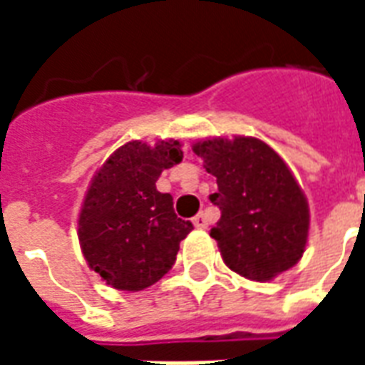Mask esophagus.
<instances>
[{
  "label": "esophagus",
  "mask_w": 365,
  "mask_h": 365,
  "mask_svg": "<svg viewBox=\"0 0 365 365\" xmlns=\"http://www.w3.org/2000/svg\"><path fill=\"white\" fill-rule=\"evenodd\" d=\"M207 225H209V221H207L205 213H199L193 217V227L195 229H207Z\"/></svg>",
  "instance_id": "34e87169"
}]
</instances>
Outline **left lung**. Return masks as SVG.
<instances>
[{
	"instance_id": "1",
	"label": "left lung",
	"mask_w": 365,
	"mask_h": 365,
	"mask_svg": "<svg viewBox=\"0 0 365 365\" xmlns=\"http://www.w3.org/2000/svg\"><path fill=\"white\" fill-rule=\"evenodd\" d=\"M217 178L211 203L221 219L211 237L232 272L269 282L293 268L305 252L309 205L277 152L252 136L209 138L193 144Z\"/></svg>"
}]
</instances>
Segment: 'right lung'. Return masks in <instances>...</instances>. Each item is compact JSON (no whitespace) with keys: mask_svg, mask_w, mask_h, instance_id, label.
Wrapping results in <instances>:
<instances>
[{"mask_svg":"<svg viewBox=\"0 0 365 365\" xmlns=\"http://www.w3.org/2000/svg\"><path fill=\"white\" fill-rule=\"evenodd\" d=\"M182 158L178 140L156 146L133 140L93 175L78 237L90 268L115 289L140 291L158 282L193 229L175 215L172 195L156 190L160 174Z\"/></svg>","mask_w":365,"mask_h":365,"instance_id":"right-lung-1","label":"right lung"}]
</instances>
